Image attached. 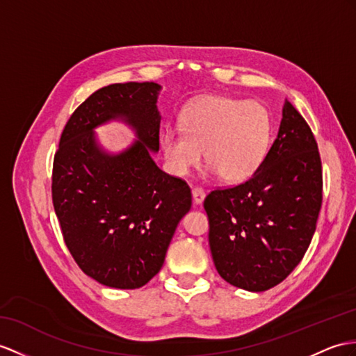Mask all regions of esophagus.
Returning <instances> with one entry per match:
<instances>
[{
    "mask_svg": "<svg viewBox=\"0 0 356 356\" xmlns=\"http://www.w3.org/2000/svg\"><path fill=\"white\" fill-rule=\"evenodd\" d=\"M192 193H193V201H195V204H196V205H201V204L204 202V199H205L204 188H201V187H193Z\"/></svg>",
    "mask_w": 356,
    "mask_h": 356,
    "instance_id": "esophagus-1",
    "label": "esophagus"
}]
</instances>
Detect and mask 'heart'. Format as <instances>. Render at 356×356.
Masks as SVG:
<instances>
[{
    "label": "heart",
    "mask_w": 356,
    "mask_h": 356,
    "mask_svg": "<svg viewBox=\"0 0 356 356\" xmlns=\"http://www.w3.org/2000/svg\"><path fill=\"white\" fill-rule=\"evenodd\" d=\"M181 127L160 133V148L169 170L188 177L205 160L227 183L249 178L263 163L270 143V116L261 104L208 97L184 110Z\"/></svg>",
    "instance_id": "1"
}]
</instances>
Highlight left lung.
Masks as SVG:
<instances>
[{
  "label": "left lung",
  "mask_w": 356,
  "mask_h": 356,
  "mask_svg": "<svg viewBox=\"0 0 356 356\" xmlns=\"http://www.w3.org/2000/svg\"><path fill=\"white\" fill-rule=\"evenodd\" d=\"M322 161L313 131L285 99L278 137L245 183L205 197L213 261L234 287L266 291L294 270L322 207Z\"/></svg>",
  "instance_id": "left-lung-1"
}]
</instances>
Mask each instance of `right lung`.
I'll return each mask as SVG.
<instances>
[{
  "label": "right lung",
  "instance_id": "right-lung-1",
  "mask_svg": "<svg viewBox=\"0 0 356 356\" xmlns=\"http://www.w3.org/2000/svg\"><path fill=\"white\" fill-rule=\"evenodd\" d=\"M161 86L118 83L92 93L60 137L53 166V204L69 252L102 285L133 290L160 272L179 220L192 207L184 179L163 172L151 157L160 148ZM113 118L138 140L108 154L94 128Z\"/></svg>",
  "mask_w": 356,
  "mask_h": 356
}]
</instances>
